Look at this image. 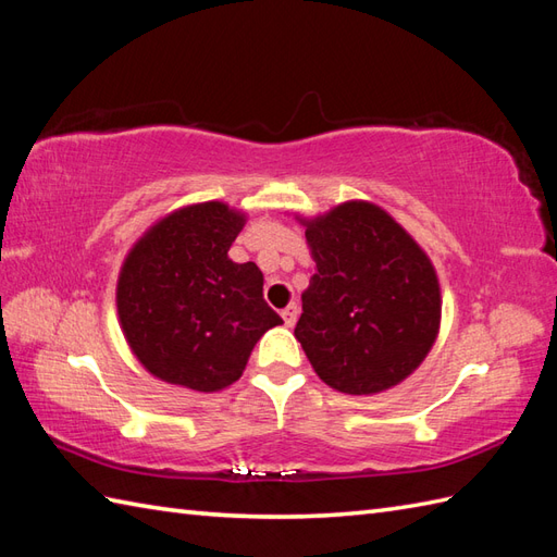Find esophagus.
<instances>
[{
  "label": "esophagus",
  "mask_w": 557,
  "mask_h": 557,
  "mask_svg": "<svg viewBox=\"0 0 557 557\" xmlns=\"http://www.w3.org/2000/svg\"><path fill=\"white\" fill-rule=\"evenodd\" d=\"M282 318H284V325L292 327L294 322H296V318H299V306H296V304H289L287 308L282 310Z\"/></svg>",
  "instance_id": "esophagus-1"
}]
</instances>
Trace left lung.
Returning <instances> with one entry per match:
<instances>
[{"label": "left lung", "mask_w": 557, "mask_h": 557, "mask_svg": "<svg viewBox=\"0 0 557 557\" xmlns=\"http://www.w3.org/2000/svg\"><path fill=\"white\" fill-rule=\"evenodd\" d=\"M294 218L315 261L294 337L332 389H392L420 368L442 327V287L430 256L372 201Z\"/></svg>", "instance_id": "left-lung-1"}]
</instances>
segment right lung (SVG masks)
Listing matches in <instances>:
<instances>
[{"label":"right lung","instance_id":"add662e5","mask_svg":"<svg viewBox=\"0 0 557 557\" xmlns=\"http://www.w3.org/2000/svg\"><path fill=\"white\" fill-rule=\"evenodd\" d=\"M247 213L225 201L159 218L127 251L115 284L123 337L151 377L213 394L235 384L256 342L282 318L256 263L227 256Z\"/></svg>","mask_w":557,"mask_h":557}]
</instances>
